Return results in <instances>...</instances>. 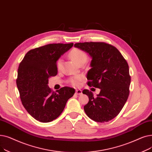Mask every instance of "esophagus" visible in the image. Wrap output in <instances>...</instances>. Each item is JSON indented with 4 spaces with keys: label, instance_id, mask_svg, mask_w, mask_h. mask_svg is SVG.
Instances as JSON below:
<instances>
[{
    "label": "esophagus",
    "instance_id": "esophagus-1",
    "mask_svg": "<svg viewBox=\"0 0 152 152\" xmlns=\"http://www.w3.org/2000/svg\"><path fill=\"white\" fill-rule=\"evenodd\" d=\"M75 93L77 95H81L82 94V91L81 90H76Z\"/></svg>",
    "mask_w": 152,
    "mask_h": 152
}]
</instances>
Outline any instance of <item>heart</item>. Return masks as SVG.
Returning <instances> with one entry per match:
<instances>
[{
    "label": "heart",
    "instance_id": "1",
    "mask_svg": "<svg viewBox=\"0 0 152 152\" xmlns=\"http://www.w3.org/2000/svg\"><path fill=\"white\" fill-rule=\"evenodd\" d=\"M69 56L72 60H74L78 65L81 64H85L88 60V56L84 50L79 48H73L69 53ZM62 59H59L57 62V69H60L62 66ZM82 77L80 76H77L74 78L71 79L70 82L74 86H78L82 80Z\"/></svg>",
    "mask_w": 152,
    "mask_h": 152
}]
</instances>
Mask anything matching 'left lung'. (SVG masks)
I'll return each instance as SVG.
<instances>
[{
	"label": "left lung",
	"instance_id": "obj_1",
	"mask_svg": "<svg viewBox=\"0 0 152 152\" xmlns=\"http://www.w3.org/2000/svg\"><path fill=\"white\" fill-rule=\"evenodd\" d=\"M74 46L91 56L87 84L101 90L96 97L88 90H83L89 98L84 111L96 122L111 121L120 113L129 95L131 76L128 64L116 48L106 42H78Z\"/></svg>",
	"mask_w": 152,
	"mask_h": 152
}]
</instances>
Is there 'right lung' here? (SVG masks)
Masks as SVG:
<instances>
[{
    "label": "right lung",
    "mask_w": 152,
    "mask_h": 152,
    "mask_svg": "<svg viewBox=\"0 0 152 152\" xmlns=\"http://www.w3.org/2000/svg\"><path fill=\"white\" fill-rule=\"evenodd\" d=\"M74 45L49 44L31 49L19 65L17 85L21 103L36 120L49 122L58 118L75 90L64 86L54 92L49 78L57 74V61Z\"/></svg>",
    "instance_id": "obj_1"
}]
</instances>
